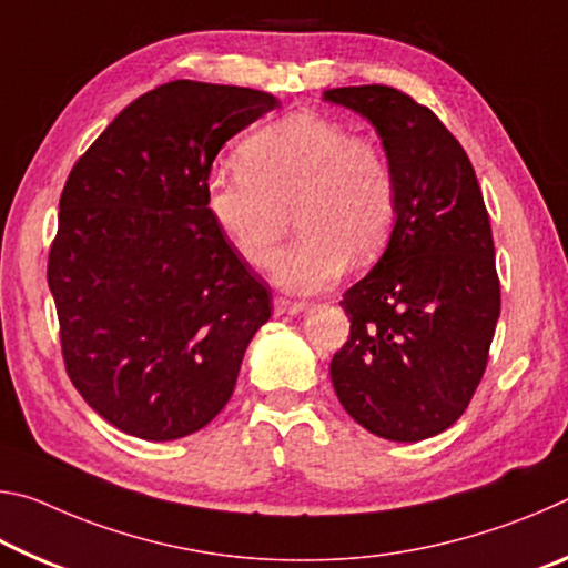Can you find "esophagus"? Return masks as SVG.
Wrapping results in <instances>:
<instances>
[{
  "mask_svg": "<svg viewBox=\"0 0 568 568\" xmlns=\"http://www.w3.org/2000/svg\"><path fill=\"white\" fill-rule=\"evenodd\" d=\"M305 303H301V301H291V297H283V295H277L275 301H273V311H275V315H297V313H303L305 311Z\"/></svg>",
  "mask_w": 568,
  "mask_h": 568,
  "instance_id": "obj_1",
  "label": "esophagus"
}]
</instances>
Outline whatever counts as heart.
<instances>
[{
  "label": "heart",
  "instance_id": "obj_1",
  "mask_svg": "<svg viewBox=\"0 0 568 568\" xmlns=\"http://www.w3.org/2000/svg\"><path fill=\"white\" fill-rule=\"evenodd\" d=\"M240 168H220L205 185V207L235 253L267 265L285 230H301L273 261L277 285L315 293L363 265L390 240L398 182L376 142L353 138L338 120L291 112L240 145Z\"/></svg>",
  "mask_w": 568,
  "mask_h": 568
}]
</instances>
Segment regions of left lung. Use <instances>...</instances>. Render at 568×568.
Segmentation results:
<instances>
[{"label": "left lung", "instance_id": "obj_1", "mask_svg": "<svg viewBox=\"0 0 568 568\" xmlns=\"http://www.w3.org/2000/svg\"><path fill=\"white\" fill-rule=\"evenodd\" d=\"M368 118L398 182L386 253L343 295L351 335L331 361L341 406L413 444L464 416L484 378L501 285L474 165L434 112L386 84L323 94Z\"/></svg>", "mask_w": 568, "mask_h": 568}]
</instances>
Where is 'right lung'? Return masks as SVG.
Masks as SVG:
<instances>
[{
	"label": "right lung",
	"mask_w": 568,
	"mask_h": 568,
	"mask_svg": "<svg viewBox=\"0 0 568 568\" xmlns=\"http://www.w3.org/2000/svg\"><path fill=\"white\" fill-rule=\"evenodd\" d=\"M273 94L175 80L130 102L74 162L47 283L67 376L88 406L145 440L207 426L273 313L205 207L225 142Z\"/></svg>",
	"instance_id": "add662e5"
}]
</instances>
